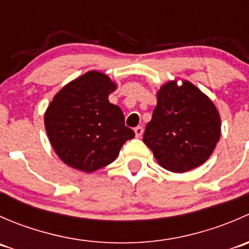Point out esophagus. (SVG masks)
I'll return each instance as SVG.
<instances>
[{
	"label": "esophagus",
	"mask_w": 249,
	"mask_h": 249,
	"mask_svg": "<svg viewBox=\"0 0 249 249\" xmlns=\"http://www.w3.org/2000/svg\"><path fill=\"white\" fill-rule=\"evenodd\" d=\"M142 134H143V127L142 126H137V127H135V135H136V137H140L142 136Z\"/></svg>",
	"instance_id": "34e87169"
}]
</instances>
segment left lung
Masks as SVG:
<instances>
[{
    "instance_id": "left-lung-1",
    "label": "left lung",
    "mask_w": 249,
    "mask_h": 249,
    "mask_svg": "<svg viewBox=\"0 0 249 249\" xmlns=\"http://www.w3.org/2000/svg\"><path fill=\"white\" fill-rule=\"evenodd\" d=\"M158 104L143 142L160 166L183 173L202 165L220 139V115L214 104L188 80H171L157 94Z\"/></svg>"
}]
</instances>
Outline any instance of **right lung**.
Returning a JSON list of instances; mask_svg holds the SVG:
<instances>
[{"mask_svg": "<svg viewBox=\"0 0 249 249\" xmlns=\"http://www.w3.org/2000/svg\"><path fill=\"white\" fill-rule=\"evenodd\" d=\"M117 85L106 74L89 71L65 85L44 114L50 144L66 165L94 172L117 159L135 132L125 126L122 109L108 101Z\"/></svg>", "mask_w": 249, "mask_h": 249, "instance_id": "1", "label": "right lung"}]
</instances>
